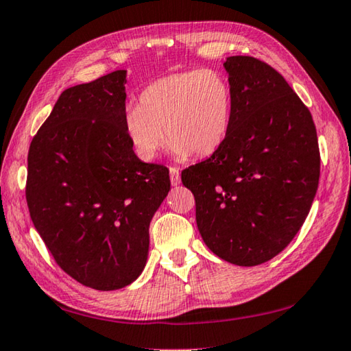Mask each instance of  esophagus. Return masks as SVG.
Here are the masks:
<instances>
[{
    "label": "esophagus",
    "instance_id": "obj_1",
    "mask_svg": "<svg viewBox=\"0 0 351 351\" xmlns=\"http://www.w3.org/2000/svg\"><path fill=\"white\" fill-rule=\"evenodd\" d=\"M170 182L171 186H180L181 182V175H180V169L176 167H170Z\"/></svg>",
    "mask_w": 351,
    "mask_h": 351
}]
</instances>
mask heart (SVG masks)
Wrapping results in <instances>:
<instances>
[{
    "label": "heart",
    "instance_id": "b5f03b06",
    "mask_svg": "<svg viewBox=\"0 0 351 351\" xmlns=\"http://www.w3.org/2000/svg\"><path fill=\"white\" fill-rule=\"evenodd\" d=\"M233 109L227 76L215 69H195L150 82L139 95V106L125 107L123 125L132 147L145 161L155 159L167 141L178 159L192 154L204 158L226 143Z\"/></svg>",
    "mask_w": 351,
    "mask_h": 351
}]
</instances>
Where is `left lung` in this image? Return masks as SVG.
Returning <instances> with one entry per match:
<instances>
[{
	"instance_id": "8db88e82",
	"label": "left lung",
	"mask_w": 351,
	"mask_h": 351,
	"mask_svg": "<svg viewBox=\"0 0 351 351\" xmlns=\"http://www.w3.org/2000/svg\"><path fill=\"white\" fill-rule=\"evenodd\" d=\"M234 97L226 143L182 171L206 245L253 267L281 253L310 212L319 182L311 113L281 73L252 56L224 62Z\"/></svg>"
}]
</instances>
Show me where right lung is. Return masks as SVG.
<instances>
[{"mask_svg":"<svg viewBox=\"0 0 351 351\" xmlns=\"http://www.w3.org/2000/svg\"><path fill=\"white\" fill-rule=\"evenodd\" d=\"M127 70L66 88L32 139L27 199L34 226L67 275L118 290L141 275L149 227L169 170L133 152L123 125Z\"/></svg>","mask_w":351,"mask_h":351,"instance_id":"obj_1","label":"right lung"}]
</instances>
